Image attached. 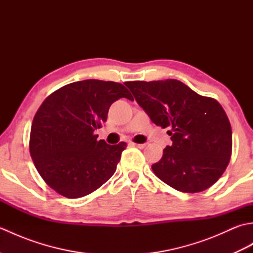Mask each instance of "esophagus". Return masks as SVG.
Instances as JSON below:
<instances>
[{"mask_svg": "<svg viewBox=\"0 0 253 253\" xmlns=\"http://www.w3.org/2000/svg\"><path fill=\"white\" fill-rule=\"evenodd\" d=\"M130 144L132 147H137V148H140V149H143L144 147L147 146L146 143H135V142H130Z\"/></svg>", "mask_w": 253, "mask_h": 253, "instance_id": "obj_1", "label": "esophagus"}]
</instances>
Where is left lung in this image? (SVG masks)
I'll return each mask as SVG.
<instances>
[{"instance_id":"8db88e82","label":"left lung","mask_w":253,"mask_h":253,"mask_svg":"<svg viewBox=\"0 0 253 253\" xmlns=\"http://www.w3.org/2000/svg\"><path fill=\"white\" fill-rule=\"evenodd\" d=\"M126 85L155 125L169 128L173 143L152 165L153 173L181 192H200L215 184L233 147L232 127L222 105L176 79Z\"/></svg>"}]
</instances>
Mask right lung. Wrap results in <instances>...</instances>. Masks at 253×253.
Masks as SVG:
<instances>
[{
	"label": "right lung",
	"instance_id": "obj_1",
	"mask_svg": "<svg viewBox=\"0 0 253 253\" xmlns=\"http://www.w3.org/2000/svg\"><path fill=\"white\" fill-rule=\"evenodd\" d=\"M121 98L133 100L122 84L87 79L57 89L40 105L32 121L29 151L38 173L53 190L80 198L115 173L127 143L110 146L93 132Z\"/></svg>",
	"mask_w": 253,
	"mask_h": 253
}]
</instances>
